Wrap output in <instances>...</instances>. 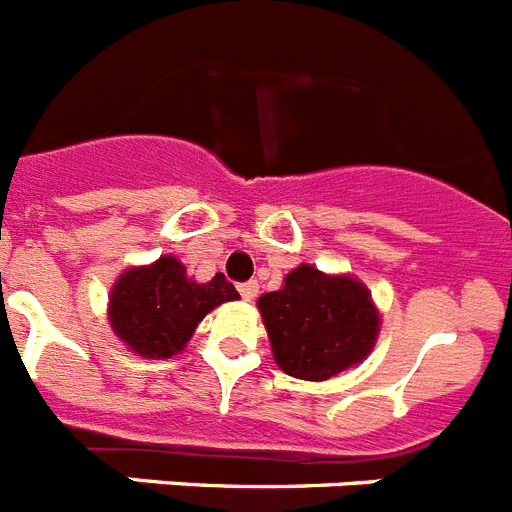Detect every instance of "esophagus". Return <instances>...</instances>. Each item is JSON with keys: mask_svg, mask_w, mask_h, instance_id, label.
Instances as JSON below:
<instances>
[{"mask_svg": "<svg viewBox=\"0 0 512 512\" xmlns=\"http://www.w3.org/2000/svg\"><path fill=\"white\" fill-rule=\"evenodd\" d=\"M240 290V298L243 300H253L256 295H259V282L256 279H251V282H243V285L238 287Z\"/></svg>", "mask_w": 512, "mask_h": 512, "instance_id": "esophagus-1", "label": "esophagus"}]
</instances>
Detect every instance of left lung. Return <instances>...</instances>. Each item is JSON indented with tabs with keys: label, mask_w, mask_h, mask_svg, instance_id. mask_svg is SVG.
<instances>
[{
	"label": "left lung",
	"mask_w": 512,
	"mask_h": 512,
	"mask_svg": "<svg viewBox=\"0 0 512 512\" xmlns=\"http://www.w3.org/2000/svg\"><path fill=\"white\" fill-rule=\"evenodd\" d=\"M274 362L300 381H329L360 365L381 334V310L352 274L295 266L282 287L256 303Z\"/></svg>",
	"instance_id": "8db88e82"
}]
</instances>
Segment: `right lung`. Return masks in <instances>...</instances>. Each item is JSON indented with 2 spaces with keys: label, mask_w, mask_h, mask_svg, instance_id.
I'll return each instance as SVG.
<instances>
[{
  "label": "right lung",
  "mask_w": 512,
  "mask_h": 512,
  "mask_svg": "<svg viewBox=\"0 0 512 512\" xmlns=\"http://www.w3.org/2000/svg\"><path fill=\"white\" fill-rule=\"evenodd\" d=\"M238 298L222 274L196 282L176 256L165 253L152 264L129 266L113 282L108 323L134 355L168 360L186 349L207 313Z\"/></svg>",
  "instance_id": "right-lung-1"
}]
</instances>
